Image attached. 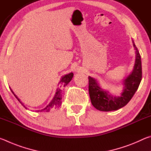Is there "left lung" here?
Returning <instances> with one entry per match:
<instances>
[{"instance_id": "left-lung-1", "label": "left lung", "mask_w": 151, "mask_h": 151, "mask_svg": "<svg viewBox=\"0 0 151 151\" xmlns=\"http://www.w3.org/2000/svg\"><path fill=\"white\" fill-rule=\"evenodd\" d=\"M136 50V60L132 72L124 81V87L120 96L109 94V92L101 88L95 79L88 76V92L91 103L94 108L101 111H116L124 106L131 101L139 88L142 80L141 58L139 50L133 42Z\"/></svg>"}]
</instances>
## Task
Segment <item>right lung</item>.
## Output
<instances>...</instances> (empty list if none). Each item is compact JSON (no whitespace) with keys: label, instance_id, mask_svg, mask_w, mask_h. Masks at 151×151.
Masks as SVG:
<instances>
[{"label":"right lung","instance_id":"right-lung-1","mask_svg":"<svg viewBox=\"0 0 151 151\" xmlns=\"http://www.w3.org/2000/svg\"><path fill=\"white\" fill-rule=\"evenodd\" d=\"M73 73H70L69 74H67V75L63 76L59 83V86H58V87L57 88V91H56L55 95L54 96V98L52 99V100L50 101V103L48 104L45 109H41V110H39V111H37V112H49L52 108H57V107H59L61 105V103H62V101H61V100H62L63 88L65 87L66 85H68V83L71 81V79L73 78ZM11 91H12V93L14 94V96L17 99V100L20 102V103L21 104L25 109H27V107L25 106L24 104L21 103V102H20V99L18 98L16 95H15V94L13 93V91H12V90H11Z\"/></svg>","mask_w":151,"mask_h":151}]
</instances>
